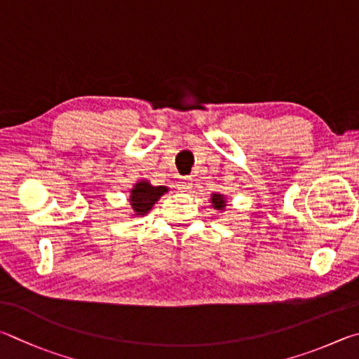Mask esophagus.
I'll use <instances>...</instances> for the list:
<instances>
[{"label":"esophagus","instance_id":"obj_1","mask_svg":"<svg viewBox=\"0 0 359 359\" xmlns=\"http://www.w3.org/2000/svg\"><path fill=\"white\" fill-rule=\"evenodd\" d=\"M178 187H180V191H189L192 187V180L191 178H183L180 181Z\"/></svg>","mask_w":359,"mask_h":359}]
</instances>
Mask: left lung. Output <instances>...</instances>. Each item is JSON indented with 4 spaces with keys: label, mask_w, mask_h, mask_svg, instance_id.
<instances>
[{
    "label": "left lung",
    "mask_w": 359,
    "mask_h": 359,
    "mask_svg": "<svg viewBox=\"0 0 359 359\" xmlns=\"http://www.w3.org/2000/svg\"><path fill=\"white\" fill-rule=\"evenodd\" d=\"M211 203H212V208L221 210V211L225 210V206H227V203H225V197L222 196V194H212Z\"/></svg>",
    "instance_id": "obj_1"
}]
</instances>
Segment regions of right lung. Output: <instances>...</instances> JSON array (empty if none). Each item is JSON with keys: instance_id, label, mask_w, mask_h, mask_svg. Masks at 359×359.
<instances>
[{"instance_id": "obj_1", "label": "right lung", "mask_w": 359, "mask_h": 359, "mask_svg": "<svg viewBox=\"0 0 359 359\" xmlns=\"http://www.w3.org/2000/svg\"><path fill=\"white\" fill-rule=\"evenodd\" d=\"M168 192L165 186H151L148 181H138V183L130 189V206L134 210V216H144L151 211L154 203L159 200L163 194Z\"/></svg>"}]
</instances>
